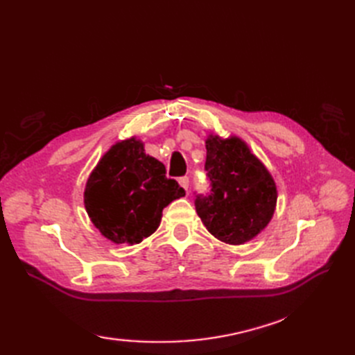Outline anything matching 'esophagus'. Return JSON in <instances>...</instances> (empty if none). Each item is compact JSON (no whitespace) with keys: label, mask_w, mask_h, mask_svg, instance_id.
<instances>
[{"label":"esophagus","mask_w":355,"mask_h":355,"mask_svg":"<svg viewBox=\"0 0 355 355\" xmlns=\"http://www.w3.org/2000/svg\"><path fill=\"white\" fill-rule=\"evenodd\" d=\"M179 185L188 191V187H189V178L188 176H182L179 178Z\"/></svg>","instance_id":"34e87169"}]
</instances>
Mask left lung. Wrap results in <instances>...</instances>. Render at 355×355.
<instances>
[{
  "label": "left lung",
  "mask_w": 355,
  "mask_h": 355,
  "mask_svg": "<svg viewBox=\"0 0 355 355\" xmlns=\"http://www.w3.org/2000/svg\"><path fill=\"white\" fill-rule=\"evenodd\" d=\"M210 192L196 196V210L207 231L228 244H244L270 223L277 187L270 171L239 137L206 141Z\"/></svg>",
  "instance_id": "8db88e82"
}]
</instances>
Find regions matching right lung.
Returning <instances> with one entry per match:
<instances>
[{
    "label": "right lung",
    "mask_w": 355,
    "mask_h": 355,
    "mask_svg": "<svg viewBox=\"0 0 355 355\" xmlns=\"http://www.w3.org/2000/svg\"><path fill=\"white\" fill-rule=\"evenodd\" d=\"M184 196L185 189L166 176L164 164L132 137L102 157L85 185L84 204L103 237L135 244L155 232L163 209Z\"/></svg>",
    "instance_id": "add662e5"
}]
</instances>
